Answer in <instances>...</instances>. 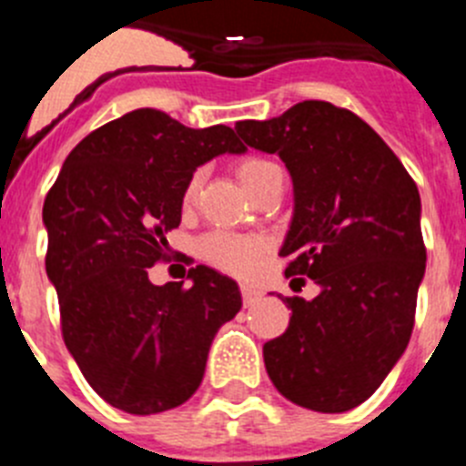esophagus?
I'll list each match as a JSON object with an SVG mask.
<instances>
[{
	"label": "esophagus",
	"instance_id": "34e87169",
	"mask_svg": "<svg viewBox=\"0 0 466 466\" xmlns=\"http://www.w3.org/2000/svg\"><path fill=\"white\" fill-rule=\"evenodd\" d=\"M240 294H242V303H245V306H252V303H257V299L261 296V291L254 289V287H247V284H242Z\"/></svg>",
	"mask_w": 466,
	"mask_h": 466
}]
</instances>
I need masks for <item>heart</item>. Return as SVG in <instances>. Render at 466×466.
<instances>
[{
	"label": "heart",
	"mask_w": 466,
	"mask_h": 466,
	"mask_svg": "<svg viewBox=\"0 0 466 466\" xmlns=\"http://www.w3.org/2000/svg\"><path fill=\"white\" fill-rule=\"evenodd\" d=\"M273 170H279L275 163L261 156H245L236 166L238 179L249 193L257 191L261 182ZM200 172H193L182 191V208L191 209L198 203L200 193ZM268 252V242L261 236H240V233H209L198 242V254L214 268L224 270L236 278H249L258 268L261 258Z\"/></svg>",
	"instance_id": "1"
}]
</instances>
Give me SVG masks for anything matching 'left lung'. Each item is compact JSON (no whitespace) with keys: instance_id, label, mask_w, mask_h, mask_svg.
Masks as SVG:
<instances>
[{"instance_id":"obj_1","label":"left lung","mask_w":466,"mask_h":466,"mask_svg":"<svg viewBox=\"0 0 466 466\" xmlns=\"http://www.w3.org/2000/svg\"><path fill=\"white\" fill-rule=\"evenodd\" d=\"M236 130L254 149L278 154L294 182L284 275L322 287L312 300L284 299L289 327L263 345L266 371L303 409H355L413 333L427 261L418 187L369 123L331 102H299Z\"/></svg>"}]
</instances>
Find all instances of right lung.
<instances>
[{"mask_svg": "<svg viewBox=\"0 0 466 466\" xmlns=\"http://www.w3.org/2000/svg\"><path fill=\"white\" fill-rule=\"evenodd\" d=\"M242 151L228 126L196 130L135 109L86 135L44 200L63 340L114 409L182 406L203 380L214 333L240 310L238 284L208 266L188 270L191 287H156L149 268L166 261L193 170Z\"/></svg>", "mask_w": 466, "mask_h": 466, "instance_id": "add662e5", "label": "right lung"}]
</instances>
